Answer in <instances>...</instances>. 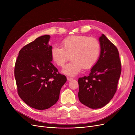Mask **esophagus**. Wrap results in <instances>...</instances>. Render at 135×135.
<instances>
[{"mask_svg":"<svg viewBox=\"0 0 135 135\" xmlns=\"http://www.w3.org/2000/svg\"><path fill=\"white\" fill-rule=\"evenodd\" d=\"M74 79L72 78H70V77H67V80L69 81H71L72 80H73Z\"/></svg>","mask_w":135,"mask_h":135,"instance_id":"esophagus-1","label":"esophagus"}]
</instances>
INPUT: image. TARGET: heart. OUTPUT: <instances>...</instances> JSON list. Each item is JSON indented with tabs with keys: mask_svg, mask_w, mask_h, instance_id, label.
Returning a JSON list of instances; mask_svg holds the SVG:
<instances>
[{
	"mask_svg": "<svg viewBox=\"0 0 135 135\" xmlns=\"http://www.w3.org/2000/svg\"><path fill=\"white\" fill-rule=\"evenodd\" d=\"M62 47L54 46L51 50L53 61L59 67H63L70 57L72 61L63 69V72L69 76H75L83 68L89 69L98 61L101 54L99 41L86 35H72L61 42Z\"/></svg>",
	"mask_w": 135,
	"mask_h": 135,
	"instance_id": "obj_1",
	"label": "heart"
}]
</instances>
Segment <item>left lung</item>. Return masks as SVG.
<instances>
[{"instance_id":"1","label":"left lung","mask_w":135,"mask_h":135,"mask_svg":"<svg viewBox=\"0 0 135 135\" xmlns=\"http://www.w3.org/2000/svg\"><path fill=\"white\" fill-rule=\"evenodd\" d=\"M100 57L91 68L89 76L78 79L80 102L87 107L100 108L115 94L122 72L121 61L117 47L104 34L99 38Z\"/></svg>"}]
</instances>
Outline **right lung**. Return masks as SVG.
<instances>
[{"label":"right lung","instance_id":"add662e5","mask_svg":"<svg viewBox=\"0 0 135 135\" xmlns=\"http://www.w3.org/2000/svg\"><path fill=\"white\" fill-rule=\"evenodd\" d=\"M50 36L42 35L20 50L14 74L17 93L31 107L50 108L59 100L60 90L67 81L52 63Z\"/></svg>","mask_w":135,"mask_h":135}]
</instances>
